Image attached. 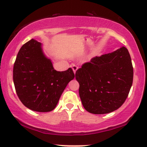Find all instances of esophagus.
<instances>
[{"label": "esophagus", "instance_id": "1", "mask_svg": "<svg viewBox=\"0 0 147 147\" xmlns=\"http://www.w3.org/2000/svg\"><path fill=\"white\" fill-rule=\"evenodd\" d=\"M72 70H73L74 73H76V71L77 70V69H78V67H77V65H75V64H72Z\"/></svg>", "mask_w": 147, "mask_h": 147}]
</instances>
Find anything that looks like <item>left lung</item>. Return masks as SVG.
<instances>
[{
    "instance_id": "8db88e82",
    "label": "left lung",
    "mask_w": 147,
    "mask_h": 147,
    "mask_svg": "<svg viewBox=\"0 0 147 147\" xmlns=\"http://www.w3.org/2000/svg\"><path fill=\"white\" fill-rule=\"evenodd\" d=\"M79 93L87 112L103 114L117 110L133 84V67L125 47L93 58L76 71Z\"/></svg>"
}]
</instances>
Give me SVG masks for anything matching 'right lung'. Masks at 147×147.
Instances as JSON below:
<instances>
[{
    "mask_svg": "<svg viewBox=\"0 0 147 147\" xmlns=\"http://www.w3.org/2000/svg\"><path fill=\"white\" fill-rule=\"evenodd\" d=\"M75 77L72 68L56 71L43 53L42 44L34 39L19 51L13 67V81L21 102L39 112L53 110L67 84Z\"/></svg>",
    "mask_w": 147,
    "mask_h": 147,
    "instance_id": "1",
    "label": "right lung"
}]
</instances>
